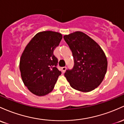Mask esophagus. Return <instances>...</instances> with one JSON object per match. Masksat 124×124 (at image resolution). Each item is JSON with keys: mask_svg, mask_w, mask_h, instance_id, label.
Here are the masks:
<instances>
[{"mask_svg": "<svg viewBox=\"0 0 124 124\" xmlns=\"http://www.w3.org/2000/svg\"><path fill=\"white\" fill-rule=\"evenodd\" d=\"M66 67H62V73H64L65 71H66Z\"/></svg>", "mask_w": 124, "mask_h": 124, "instance_id": "34e87169", "label": "esophagus"}]
</instances>
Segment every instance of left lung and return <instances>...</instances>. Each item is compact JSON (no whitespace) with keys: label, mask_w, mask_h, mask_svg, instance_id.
<instances>
[{"label":"left lung","mask_w":124,"mask_h":124,"mask_svg":"<svg viewBox=\"0 0 124 124\" xmlns=\"http://www.w3.org/2000/svg\"><path fill=\"white\" fill-rule=\"evenodd\" d=\"M73 53L74 65L66 70L64 76L71 87L81 92H90L100 85L107 70L104 51L88 35L76 31L64 36Z\"/></svg>","instance_id":"obj_1"}]
</instances>
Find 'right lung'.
<instances>
[{
  "label": "right lung",
  "mask_w": 124,
  "mask_h": 124,
  "mask_svg": "<svg viewBox=\"0 0 124 124\" xmlns=\"http://www.w3.org/2000/svg\"><path fill=\"white\" fill-rule=\"evenodd\" d=\"M62 38L58 32H39L31 39L21 55V77L25 86L34 95L44 96L51 92L62 74L57 68L58 60L53 52Z\"/></svg>",
  "instance_id": "1"
}]
</instances>
